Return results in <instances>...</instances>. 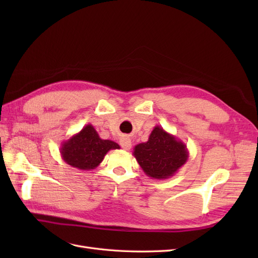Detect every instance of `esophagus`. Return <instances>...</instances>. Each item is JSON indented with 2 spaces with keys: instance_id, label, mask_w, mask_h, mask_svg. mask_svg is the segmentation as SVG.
I'll return each instance as SVG.
<instances>
[{
  "instance_id": "1",
  "label": "esophagus",
  "mask_w": 258,
  "mask_h": 258,
  "mask_svg": "<svg viewBox=\"0 0 258 258\" xmlns=\"http://www.w3.org/2000/svg\"><path fill=\"white\" fill-rule=\"evenodd\" d=\"M131 140L128 138V137H123L121 140H120V146L123 148V150L126 151H129L131 148Z\"/></svg>"
}]
</instances>
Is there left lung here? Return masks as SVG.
Listing matches in <instances>:
<instances>
[{
    "label": "left lung",
    "mask_w": 258,
    "mask_h": 258,
    "mask_svg": "<svg viewBox=\"0 0 258 258\" xmlns=\"http://www.w3.org/2000/svg\"><path fill=\"white\" fill-rule=\"evenodd\" d=\"M134 156L148 177L167 179L185 165L189 153L181 140L156 126L147 142L135 146Z\"/></svg>",
    "instance_id": "left-lung-1"
}]
</instances>
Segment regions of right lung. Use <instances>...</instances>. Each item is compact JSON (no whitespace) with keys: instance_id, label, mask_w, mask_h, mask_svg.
<instances>
[{"instance_id":"1","label":"right lung","mask_w":258,"mask_h":258,"mask_svg":"<svg viewBox=\"0 0 258 258\" xmlns=\"http://www.w3.org/2000/svg\"><path fill=\"white\" fill-rule=\"evenodd\" d=\"M120 146L111 140L99 137L97 130L88 123L76 135L61 143V157L68 165L84 171L96 169L111 150Z\"/></svg>"}]
</instances>
